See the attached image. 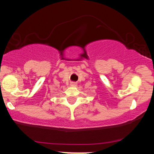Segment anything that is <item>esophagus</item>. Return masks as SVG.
<instances>
[{
	"label": "esophagus",
	"instance_id": "esophagus-1",
	"mask_svg": "<svg viewBox=\"0 0 154 154\" xmlns=\"http://www.w3.org/2000/svg\"><path fill=\"white\" fill-rule=\"evenodd\" d=\"M70 86H74V87H75V86H77V83H75V82H71L70 83Z\"/></svg>",
	"mask_w": 154,
	"mask_h": 154
}]
</instances>
